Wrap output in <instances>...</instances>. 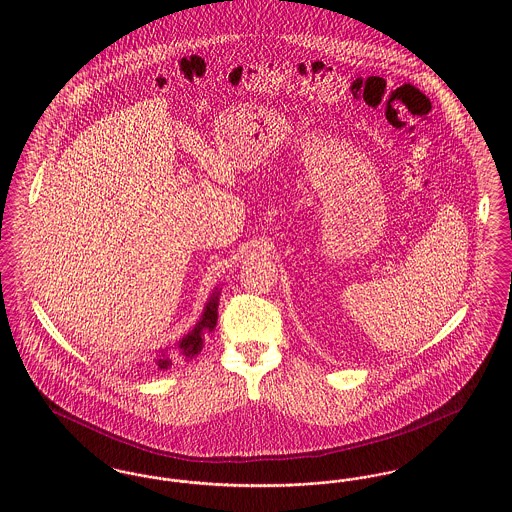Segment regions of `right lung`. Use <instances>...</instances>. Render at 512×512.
I'll return each instance as SVG.
<instances>
[{
  "label": "right lung",
  "mask_w": 512,
  "mask_h": 512,
  "mask_svg": "<svg viewBox=\"0 0 512 512\" xmlns=\"http://www.w3.org/2000/svg\"><path fill=\"white\" fill-rule=\"evenodd\" d=\"M219 295V288H215V292L211 293V297L207 299L205 309H203V313H201V318L197 320V324H195L194 328H192L182 340H178V343L174 345L176 355L182 357L184 361L194 359L195 355L203 349V338H205V334L215 330L217 317H219V315H217V313H219ZM171 349L172 347H165V349H159V351H157L155 365H157L159 370L171 368Z\"/></svg>",
  "instance_id": "right-lung-1"
}]
</instances>
